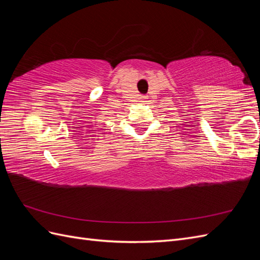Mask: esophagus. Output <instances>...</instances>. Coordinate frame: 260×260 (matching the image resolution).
Returning a JSON list of instances; mask_svg holds the SVG:
<instances>
[{
  "instance_id": "1",
  "label": "esophagus",
  "mask_w": 260,
  "mask_h": 260,
  "mask_svg": "<svg viewBox=\"0 0 260 260\" xmlns=\"http://www.w3.org/2000/svg\"><path fill=\"white\" fill-rule=\"evenodd\" d=\"M146 99H147L146 95H142V96H141V100H146Z\"/></svg>"
}]
</instances>
